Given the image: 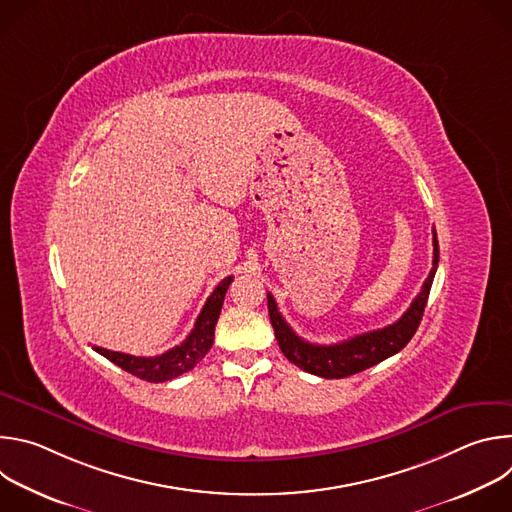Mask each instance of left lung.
I'll list each match as a JSON object with an SVG mask.
<instances>
[{
	"instance_id": "1",
	"label": "left lung",
	"mask_w": 512,
	"mask_h": 512,
	"mask_svg": "<svg viewBox=\"0 0 512 512\" xmlns=\"http://www.w3.org/2000/svg\"><path fill=\"white\" fill-rule=\"evenodd\" d=\"M437 261H440V247H437V235L433 231V267L421 285L419 296L411 302L407 312L391 326L358 334L338 344H312L300 338L279 314L273 296L267 294L269 320L281 352L302 371L324 379H344L375 367L381 360L405 348L407 342L413 338L415 330L419 328L429 298V289L437 271Z\"/></svg>"
}]
</instances>
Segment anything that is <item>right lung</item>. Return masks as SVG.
<instances>
[{
    "mask_svg": "<svg viewBox=\"0 0 512 512\" xmlns=\"http://www.w3.org/2000/svg\"><path fill=\"white\" fill-rule=\"evenodd\" d=\"M233 277H225L221 283L214 287L210 298L206 300L202 312L196 318V324L188 338L174 346L172 350L158 354V356H133L125 352H113L101 346H93L99 354L115 362L117 367L131 373L133 377L148 381V383H164L172 381L188 371H192L196 364L206 356V352L212 346L214 340V326L218 316H221V308L225 302V294L231 285Z\"/></svg>",
    "mask_w": 512,
    "mask_h": 512,
    "instance_id": "right-lung-1",
    "label": "right lung"
}]
</instances>
